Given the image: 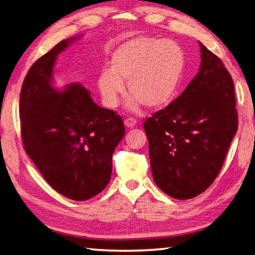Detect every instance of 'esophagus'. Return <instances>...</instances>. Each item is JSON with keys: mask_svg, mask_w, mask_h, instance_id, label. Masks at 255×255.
<instances>
[{"mask_svg": "<svg viewBox=\"0 0 255 255\" xmlns=\"http://www.w3.org/2000/svg\"><path fill=\"white\" fill-rule=\"evenodd\" d=\"M136 124H137V120L135 118H127V119H125V126H126L127 128L135 127Z\"/></svg>", "mask_w": 255, "mask_h": 255, "instance_id": "esophagus-1", "label": "esophagus"}]
</instances>
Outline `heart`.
I'll use <instances>...</instances> for the list:
<instances>
[{"label": "heart", "mask_w": 255, "mask_h": 255, "mask_svg": "<svg viewBox=\"0 0 255 255\" xmlns=\"http://www.w3.org/2000/svg\"><path fill=\"white\" fill-rule=\"evenodd\" d=\"M184 57L172 41L138 38L128 41L115 51L110 69H104L97 78L104 103L110 108L118 105L127 81L131 95L129 108L140 104L157 109L173 100L182 79Z\"/></svg>", "instance_id": "b5f03b06"}]
</instances>
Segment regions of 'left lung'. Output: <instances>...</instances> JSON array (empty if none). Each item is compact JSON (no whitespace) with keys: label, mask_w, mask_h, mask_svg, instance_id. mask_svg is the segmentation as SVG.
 <instances>
[{"label":"left lung","mask_w":255,"mask_h":255,"mask_svg":"<svg viewBox=\"0 0 255 255\" xmlns=\"http://www.w3.org/2000/svg\"><path fill=\"white\" fill-rule=\"evenodd\" d=\"M198 43L200 71L182 95L143 123L152 177L177 200L211 186L238 130L232 77L217 55Z\"/></svg>","instance_id":"left-lung-1"}]
</instances>
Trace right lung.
<instances>
[{
	"mask_svg": "<svg viewBox=\"0 0 255 255\" xmlns=\"http://www.w3.org/2000/svg\"><path fill=\"white\" fill-rule=\"evenodd\" d=\"M79 38L62 40L32 64L20 94V119L24 149L50 186L86 201L108 185L125 126L114 110L97 106L81 83L63 91L52 86L58 54Z\"/></svg>",
	"mask_w": 255,
	"mask_h": 255,
	"instance_id": "add662e5",
	"label": "right lung"
}]
</instances>
